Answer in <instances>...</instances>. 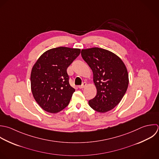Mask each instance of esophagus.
<instances>
[{
	"label": "esophagus",
	"instance_id": "34e87169",
	"mask_svg": "<svg viewBox=\"0 0 159 159\" xmlns=\"http://www.w3.org/2000/svg\"><path fill=\"white\" fill-rule=\"evenodd\" d=\"M86 85H87V83L86 82H84L83 84H82V85H79L78 87L79 88V89H84V87H86Z\"/></svg>",
	"mask_w": 159,
	"mask_h": 159
}]
</instances>
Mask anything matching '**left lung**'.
<instances>
[{
    "mask_svg": "<svg viewBox=\"0 0 159 159\" xmlns=\"http://www.w3.org/2000/svg\"><path fill=\"white\" fill-rule=\"evenodd\" d=\"M81 55L93 71L97 93L89 101L94 110L105 113L113 109L126 92L129 77L122 60L114 53L99 48L82 49Z\"/></svg>",
    "mask_w": 159,
    "mask_h": 159,
    "instance_id": "left-lung-1",
    "label": "left lung"
}]
</instances>
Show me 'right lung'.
Listing matches in <instances>:
<instances>
[{
  "label": "right lung",
  "mask_w": 159,
  "mask_h": 159,
  "mask_svg": "<svg viewBox=\"0 0 159 159\" xmlns=\"http://www.w3.org/2000/svg\"><path fill=\"white\" fill-rule=\"evenodd\" d=\"M80 53V49L52 48L44 52L33 66L31 92L44 111L56 113L69 105L75 89L69 84L67 69Z\"/></svg>",
  "instance_id": "right-lung-1"
}]
</instances>
